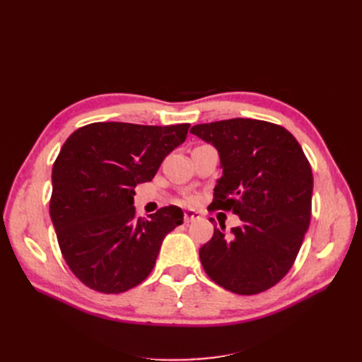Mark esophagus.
Returning a JSON list of instances; mask_svg holds the SVG:
<instances>
[{"label":"esophagus","mask_w":362,"mask_h":362,"mask_svg":"<svg viewBox=\"0 0 362 362\" xmlns=\"http://www.w3.org/2000/svg\"><path fill=\"white\" fill-rule=\"evenodd\" d=\"M184 217H185V222L190 223V222L198 221V218L201 217V214H199L198 211H194V210H185V213H184Z\"/></svg>","instance_id":"34e87169"}]
</instances>
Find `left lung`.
<instances>
[{"instance_id":"1","label":"left lung","mask_w":362,"mask_h":362,"mask_svg":"<svg viewBox=\"0 0 362 362\" xmlns=\"http://www.w3.org/2000/svg\"><path fill=\"white\" fill-rule=\"evenodd\" d=\"M190 133L216 148L222 177L210 208L240 217L214 228L199 249L206 275L237 294L278 284L299 254L311 218L313 172L298 140L279 125L235 117L194 125Z\"/></svg>"}]
</instances>
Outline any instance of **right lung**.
Segmentation results:
<instances>
[{
	"label": "right lung",
	"instance_id": "right-lung-1",
	"mask_svg": "<svg viewBox=\"0 0 362 362\" xmlns=\"http://www.w3.org/2000/svg\"><path fill=\"white\" fill-rule=\"evenodd\" d=\"M189 124L96 122L69 136L52 166L51 221L64 261L87 287L115 294L156 266L164 237L184 222L180 206L136 217L134 187L184 144Z\"/></svg>",
	"mask_w": 362,
	"mask_h": 362
}]
</instances>
